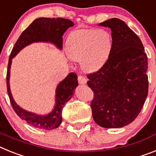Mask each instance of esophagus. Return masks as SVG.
Here are the masks:
<instances>
[{
  "label": "esophagus",
  "instance_id": "1",
  "mask_svg": "<svg viewBox=\"0 0 156 156\" xmlns=\"http://www.w3.org/2000/svg\"><path fill=\"white\" fill-rule=\"evenodd\" d=\"M78 82H79L80 84H86L87 82V80L83 76H78Z\"/></svg>",
  "mask_w": 156,
  "mask_h": 156
}]
</instances>
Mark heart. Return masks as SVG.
Returning a JSON list of instances; mask_svg holds the SVG:
<instances>
[{
	"label": "heart",
	"mask_w": 156,
	"mask_h": 156,
	"mask_svg": "<svg viewBox=\"0 0 156 156\" xmlns=\"http://www.w3.org/2000/svg\"><path fill=\"white\" fill-rule=\"evenodd\" d=\"M113 38L108 30L79 29L73 30L66 40V53L71 60L80 62L86 73L100 70L109 59Z\"/></svg>",
	"instance_id": "1"
}]
</instances>
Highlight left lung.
I'll use <instances>...</instances> for the list:
<instances>
[{"mask_svg": "<svg viewBox=\"0 0 156 156\" xmlns=\"http://www.w3.org/2000/svg\"><path fill=\"white\" fill-rule=\"evenodd\" d=\"M113 38L109 59L102 68L87 76L93 90L90 107L94 120L105 128H120L133 122L148 96V58L140 38L123 21L108 19Z\"/></svg>", "mask_w": 156, "mask_h": 156, "instance_id": "1", "label": "left lung"}]
</instances>
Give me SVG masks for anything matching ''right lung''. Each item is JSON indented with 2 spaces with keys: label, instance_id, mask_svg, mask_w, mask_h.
<instances>
[{
  "label": "right lung",
  "instance_id": "right-lung-1",
  "mask_svg": "<svg viewBox=\"0 0 156 156\" xmlns=\"http://www.w3.org/2000/svg\"><path fill=\"white\" fill-rule=\"evenodd\" d=\"M74 23L69 19L62 18H38L22 33L11 52L7 71V90L14 110L22 119L37 129H54L62 123V111L66 104L73 95L78 86L77 76L70 73L62 81L58 84L55 90V105L51 112L45 115H38L21 108L15 101L10 89V69L12 58L16 57L22 49L33 43H50L58 49H62V36Z\"/></svg>",
  "mask_w": 156,
  "mask_h": 156
}]
</instances>
